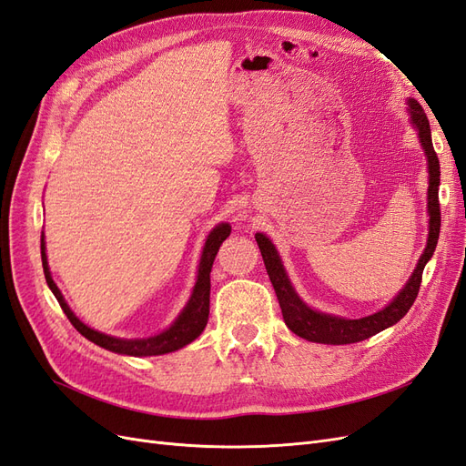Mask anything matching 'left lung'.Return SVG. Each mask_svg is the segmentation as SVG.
Here are the masks:
<instances>
[{"instance_id":"1","label":"left lung","mask_w":466,"mask_h":466,"mask_svg":"<svg viewBox=\"0 0 466 466\" xmlns=\"http://www.w3.org/2000/svg\"><path fill=\"white\" fill-rule=\"evenodd\" d=\"M406 105H408L406 112L408 116H410V124L418 134L420 146L424 149L426 161H428V216H430L428 243L404 288L394 295V298L380 309V311L361 319H346V317H338L330 313H322L313 307H309L299 298V293L295 291L284 268V262H281L279 252L270 241V237H266L264 233L255 235L264 266H266V272L270 276V281L276 289L278 301L281 307V315H284L288 329L298 336L305 338L309 342L332 344V346L361 342L365 338H371L373 334L392 327V324H397L416 301V295L421 284V272H424L426 264L433 257L437 238H440L441 211H440V196H437L440 194V159H437V153L433 151L431 130H430V122L424 108L420 106L416 98H408Z\"/></svg>"}]
</instances>
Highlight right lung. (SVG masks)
<instances>
[{
  "mask_svg": "<svg viewBox=\"0 0 466 466\" xmlns=\"http://www.w3.org/2000/svg\"><path fill=\"white\" fill-rule=\"evenodd\" d=\"M229 235H231L229 223H218L216 228L209 231V235L206 237L204 248H202L198 276H196V284L192 288V293H190L187 305L182 307V311L171 322V327L161 330L159 334L146 336V338H118V336H110V334L98 332V330L87 327V324L79 320L77 315L72 311V309H69L60 288L56 286V281L52 279L48 257H46L45 233H42V238H40V257H42V268H45V278H46V284H48L50 291L54 293V298L58 299L62 311L66 313V317L69 319V322L74 324L79 334L86 336L87 340H91L96 346H101L108 351H115V354L134 356V358L163 356V354H171V351L185 348L187 344L194 342L196 338L204 332L206 324H208V315H209V272H211V266H214V260H216V255H218L221 243Z\"/></svg>",
  "mask_w": 466,
  "mask_h": 466,
  "instance_id": "1",
  "label": "right lung"
}]
</instances>
